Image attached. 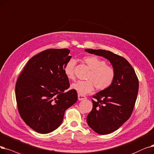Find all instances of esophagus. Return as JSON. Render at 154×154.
<instances>
[{
    "instance_id": "34e87169",
    "label": "esophagus",
    "mask_w": 154,
    "mask_h": 154,
    "mask_svg": "<svg viewBox=\"0 0 154 154\" xmlns=\"http://www.w3.org/2000/svg\"><path fill=\"white\" fill-rule=\"evenodd\" d=\"M87 97L83 95H81V94H78V99L79 101H82V100L85 99Z\"/></svg>"
}]
</instances>
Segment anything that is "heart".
I'll list each match as a JSON object with an SVG mask.
<instances>
[{
  "label": "heart",
  "instance_id": "1",
  "mask_svg": "<svg viewBox=\"0 0 154 154\" xmlns=\"http://www.w3.org/2000/svg\"><path fill=\"white\" fill-rule=\"evenodd\" d=\"M83 61L91 70L88 76V81H77L71 85V88L79 94L84 95L94 90V87L97 90L108 89L114 81L116 72L115 69L106 64V61L96 55H88L83 58ZM76 64L75 59H70L64 66V73L69 79L75 78L74 69Z\"/></svg>",
  "mask_w": 154,
  "mask_h": 154
}]
</instances>
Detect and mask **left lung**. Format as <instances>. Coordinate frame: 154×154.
Returning <instances> with one entry per match:
<instances>
[{"label":"left lung","instance_id":"8db88e82","mask_svg":"<svg viewBox=\"0 0 154 154\" xmlns=\"http://www.w3.org/2000/svg\"><path fill=\"white\" fill-rule=\"evenodd\" d=\"M91 54L103 57L110 62L116 75L111 85L97 92L92 99L93 107L87 117L90 128L100 135L116 131L129 119L138 91V79L126 60L104 50L85 49Z\"/></svg>","mask_w":154,"mask_h":154}]
</instances>
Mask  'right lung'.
I'll return each mask as SVG.
<instances>
[{
    "mask_svg": "<svg viewBox=\"0 0 154 154\" xmlns=\"http://www.w3.org/2000/svg\"><path fill=\"white\" fill-rule=\"evenodd\" d=\"M70 50L48 49L32 57L16 84L17 109L23 121L35 131L46 134L62 123L66 109L77 101L71 89L64 66L72 56Z\"/></svg>",
    "mask_w": 154,
    "mask_h": 154,
    "instance_id": "right-lung-1",
    "label": "right lung"
}]
</instances>
